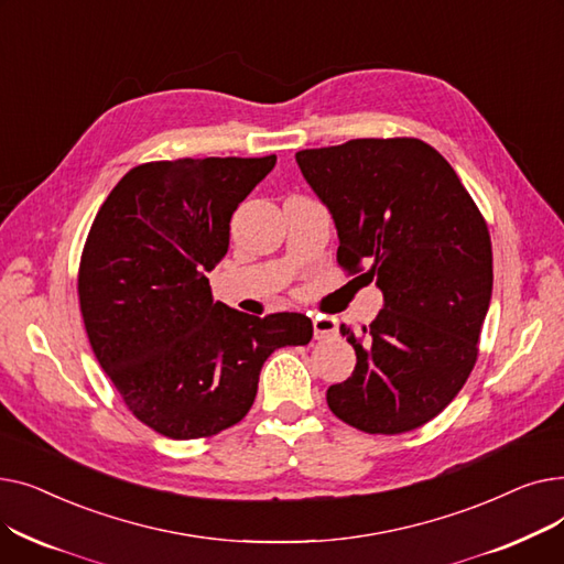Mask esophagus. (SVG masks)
<instances>
[{"label":"esophagus","mask_w":564,"mask_h":564,"mask_svg":"<svg viewBox=\"0 0 564 564\" xmlns=\"http://www.w3.org/2000/svg\"><path fill=\"white\" fill-rule=\"evenodd\" d=\"M313 334L317 340H332L336 338V322L327 315L313 317Z\"/></svg>","instance_id":"obj_1"}]
</instances>
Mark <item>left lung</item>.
<instances>
[{
  "instance_id": "1",
  "label": "left lung",
  "mask_w": 564,
  "mask_h": 564,
  "mask_svg": "<svg viewBox=\"0 0 564 564\" xmlns=\"http://www.w3.org/2000/svg\"><path fill=\"white\" fill-rule=\"evenodd\" d=\"M338 230V262L377 281L383 308L354 336L351 377L327 391L368 434L416 430L462 391L491 302V240L455 169L421 139H351L294 155Z\"/></svg>"
}]
</instances>
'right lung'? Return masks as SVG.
Instances as JSON below:
<instances>
[{"label":"right lung","mask_w":564,"mask_h":564,"mask_svg":"<svg viewBox=\"0 0 564 564\" xmlns=\"http://www.w3.org/2000/svg\"><path fill=\"white\" fill-rule=\"evenodd\" d=\"M274 164L276 155L134 166L86 237L77 290L88 343L128 409L169 438L240 423L267 357L313 338L306 315L240 313L213 302L207 281L237 205Z\"/></svg>","instance_id":"obj_1"}]
</instances>
